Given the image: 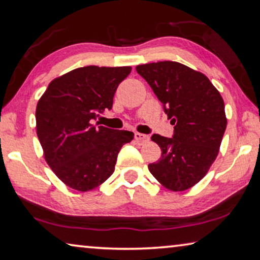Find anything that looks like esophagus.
Here are the masks:
<instances>
[{"label": "esophagus", "instance_id": "34e87169", "mask_svg": "<svg viewBox=\"0 0 260 260\" xmlns=\"http://www.w3.org/2000/svg\"><path fill=\"white\" fill-rule=\"evenodd\" d=\"M135 140H136L138 143H144V142L149 141V136H148V135L136 133V134H135Z\"/></svg>", "mask_w": 260, "mask_h": 260}]
</instances>
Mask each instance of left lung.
<instances>
[{"mask_svg": "<svg viewBox=\"0 0 260 260\" xmlns=\"http://www.w3.org/2000/svg\"><path fill=\"white\" fill-rule=\"evenodd\" d=\"M174 125L173 138L152 135L161 157L148 166L167 189L183 191L208 173L219 154L227 118L220 92L204 73L176 61L136 66Z\"/></svg>", "mask_w": 260, "mask_h": 260, "instance_id": "1", "label": "left lung"}]
</instances>
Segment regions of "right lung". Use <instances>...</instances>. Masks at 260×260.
I'll list each match as a JSON object with an SVG mask.
<instances>
[{"mask_svg": "<svg viewBox=\"0 0 260 260\" xmlns=\"http://www.w3.org/2000/svg\"><path fill=\"white\" fill-rule=\"evenodd\" d=\"M131 66H86L49 83L35 111L44 157L67 187L95 189L115 172L117 156L134 133L94 125L92 119L111 109L118 85Z\"/></svg>", "mask_w": 260, "mask_h": 260, "instance_id": "1", "label": "right lung"}]
</instances>
